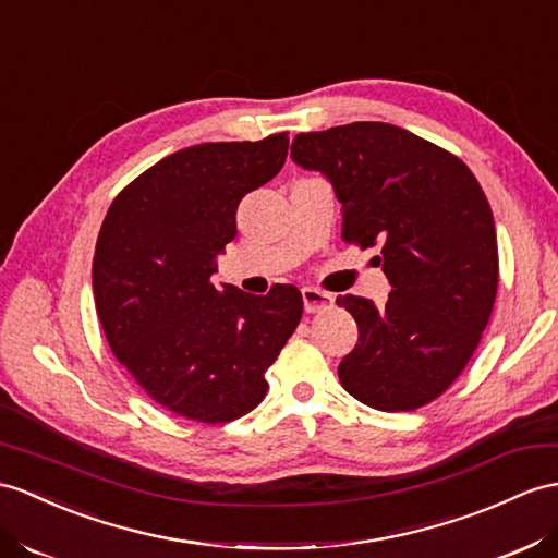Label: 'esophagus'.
<instances>
[{"label":"esophagus","mask_w":558,"mask_h":558,"mask_svg":"<svg viewBox=\"0 0 558 558\" xmlns=\"http://www.w3.org/2000/svg\"><path fill=\"white\" fill-rule=\"evenodd\" d=\"M303 305H305V312H324L333 305V295L317 289V287H305L303 289Z\"/></svg>","instance_id":"1"}]
</instances>
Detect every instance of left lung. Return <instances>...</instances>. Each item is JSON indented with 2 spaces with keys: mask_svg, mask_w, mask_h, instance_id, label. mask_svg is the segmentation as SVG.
I'll list each match as a JSON object with an SVG mask.
<instances>
[{
  "mask_svg": "<svg viewBox=\"0 0 558 558\" xmlns=\"http://www.w3.org/2000/svg\"><path fill=\"white\" fill-rule=\"evenodd\" d=\"M291 156L333 184L343 241L381 248L392 291L378 310L338 295L360 338L338 364L352 398L412 412L464 372L490 322L499 255L490 203L454 154L388 122L298 134Z\"/></svg>",
  "mask_w": 558,
  "mask_h": 558,
  "instance_id": "left-lung-1",
  "label": "left lung"
}]
</instances>
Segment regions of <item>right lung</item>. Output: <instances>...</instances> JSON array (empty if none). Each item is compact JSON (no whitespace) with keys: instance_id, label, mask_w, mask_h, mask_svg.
<instances>
[{"instance_id":"right-lung-1","label":"right lung","mask_w":558,"mask_h":558,"mask_svg":"<svg viewBox=\"0 0 558 558\" xmlns=\"http://www.w3.org/2000/svg\"><path fill=\"white\" fill-rule=\"evenodd\" d=\"M289 132L208 142L158 160L113 198L94 248L92 287L106 341L168 412L227 424L255 410L265 372L303 317V295L210 281L236 236V208L275 177Z\"/></svg>"}]
</instances>
